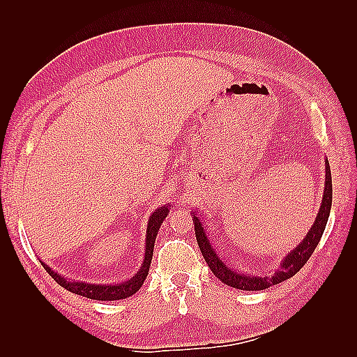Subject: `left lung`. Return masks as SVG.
Returning a JSON list of instances; mask_svg holds the SVG:
<instances>
[{
  "label": "left lung",
  "mask_w": 357,
  "mask_h": 357,
  "mask_svg": "<svg viewBox=\"0 0 357 357\" xmlns=\"http://www.w3.org/2000/svg\"><path fill=\"white\" fill-rule=\"evenodd\" d=\"M331 199H333V184H331L330 162L328 159H325V187H324L319 213H317L312 229H310V231L305 234V238L302 239L301 244L296 245V248H293L291 252L288 253L282 261H280L278 270L273 271L271 275L268 271V275L257 276V275H252V273H242L239 270L229 267V265L219 257L213 245H211V242L206 233V229H204V225L201 222V218L196 213H192L196 241H198L201 253L210 267V270L213 271V275L218 279H221L224 284L233 288H238V290H245V291L265 290V288L290 279L302 267H304L305 262L310 259V256L313 255L314 248L317 247V244H319V241L322 238L325 225H327L328 216H330Z\"/></svg>",
  "instance_id": "left-lung-1"
}]
</instances>
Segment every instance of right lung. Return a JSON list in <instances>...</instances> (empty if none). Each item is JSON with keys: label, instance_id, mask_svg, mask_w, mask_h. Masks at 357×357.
<instances>
[{"label": "right lung", "instance_id": "obj_1", "mask_svg": "<svg viewBox=\"0 0 357 357\" xmlns=\"http://www.w3.org/2000/svg\"><path fill=\"white\" fill-rule=\"evenodd\" d=\"M169 206H162L156 208L153 213L150 215L149 222H147V231H146V255H144V261L139 271L136 275L124 280L121 284H89V282H82V280H73V279H67L64 276L59 275L58 271L52 270L47 264H43V267L45 268V271L56 280V282L64 287L66 290H69L75 294L84 296V298L89 299H96V301H119V299H126L130 298L132 294H135L136 291L139 290L141 285L146 280L147 275H149V268H150V262L151 257H153V247H155V241H156V234L159 227H161L162 221L165 219V216L169 215Z\"/></svg>", "mask_w": 357, "mask_h": 357}]
</instances>
